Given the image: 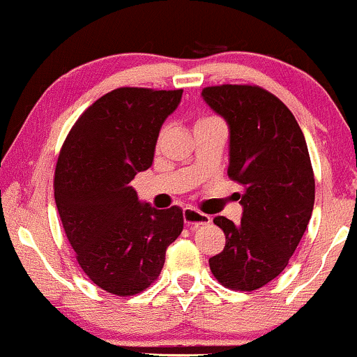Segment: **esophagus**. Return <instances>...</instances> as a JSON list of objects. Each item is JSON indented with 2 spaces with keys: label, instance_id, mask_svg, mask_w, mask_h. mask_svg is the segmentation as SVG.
Segmentation results:
<instances>
[{
  "label": "esophagus",
  "instance_id": "obj_1",
  "mask_svg": "<svg viewBox=\"0 0 357 357\" xmlns=\"http://www.w3.org/2000/svg\"><path fill=\"white\" fill-rule=\"evenodd\" d=\"M183 220L186 225H191V227H202V225L211 223V218L208 215H204L202 211H196L192 208H186L183 211Z\"/></svg>",
  "mask_w": 357,
  "mask_h": 357
}]
</instances>
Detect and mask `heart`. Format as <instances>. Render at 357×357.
<instances>
[{"mask_svg": "<svg viewBox=\"0 0 357 357\" xmlns=\"http://www.w3.org/2000/svg\"><path fill=\"white\" fill-rule=\"evenodd\" d=\"M215 121H220V119L215 117V116H202V117L196 119L195 127L196 126H202V124H208V122H215Z\"/></svg>", "mask_w": 357, "mask_h": 357, "instance_id": "1", "label": "heart"}]
</instances>
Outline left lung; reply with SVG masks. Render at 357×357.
I'll return each mask as SVG.
<instances>
[{
	"label": "left lung",
	"mask_w": 357,
	"mask_h": 357,
	"mask_svg": "<svg viewBox=\"0 0 357 357\" xmlns=\"http://www.w3.org/2000/svg\"><path fill=\"white\" fill-rule=\"evenodd\" d=\"M206 104L230 126L228 178L243 186L241 223L225 216L223 252L210 258L221 285L252 292L284 272L304 236L315 179L302 129L278 97L258 85H213Z\"/></svg>",
	"instance_id": "obj_1"
}]
</instances>
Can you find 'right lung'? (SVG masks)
<instances>
[{
	"label": "right lung",
	"mask_w": 357,
	"mask_h": 357,
	"mask_svg": "<svg viewBox=\"0 0 357 357\" xmlns=\"http://www.w3.org/2000/svg\"><path fill=\"white\" fill-rule=\"evenodd\" d=\"M183 89L121 87L93 102L72 126L55 167V203L80 268L105 292L141 294L165 267L183 231L181 208L141 204L130 186L153 165L162 122Z\"/></svg>",
	"instance_id": "obj_1"
}]
</instances>
